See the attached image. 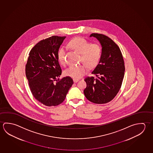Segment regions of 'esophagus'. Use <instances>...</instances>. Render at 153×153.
<instances>
[{
  "mask_svg": "<svg viewBox=\"0 0 153 153\" xmlns=\"http://www.w3.org/2000/svg\"><path fill=\"white\" fill-rule=\"evenodd\" d=\"M78 81V79H74V83H77Z\"/></svg>",
  "mask_w": 153,
  "mask_h": 153,
  "instance_id": "obj_1",
  "label": "esophagus"
}]
</instances>
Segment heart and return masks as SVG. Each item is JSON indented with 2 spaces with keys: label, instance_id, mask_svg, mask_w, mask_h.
<instances>
[{
  "label": "heart",
  "instance_id": "b5f03b06",
  "mask_svg": "<svg viewBox=\"0 0 153 153\" xmlns=\"http://www.w3.org/2000/svg\"><path fill=\"white\" fill-rule=\"evenodd\" d=\"M69 45L73 50L81 54L80 62L85 64L70 67L65 70V75L78 79L82 77L87 72V66L90 68H93L99 64L102 57V47L98 43H91L82 38L74 39L70 41ZM65 54L64 48H61L58 50L57 59L62 65L65 64Z\"/></svg>",
  "mask_w": 153,
  "mask_h": 153
}]
</instances>
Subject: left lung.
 I'll return each instance as SVG.
<instances>
[{
  "label": "left lung",
  "instance_id": "1",
  "mask_svg": "<svg viewBox=\"0 0 153 153\" xmlns=\"http://www.w3.org/2000/svg\"><path fill=\"white\" fill-rule=\"evenodd\" d=\"M102 46L99 64L92 71L96 76L86 77V87L84 94L89 101L105 104L111 101L120 90L125 74V63L118 45L106 35L92 33Z\"/></svg>",
  "mask_w": 153,
  "mask_h": 153
}]
</instances>
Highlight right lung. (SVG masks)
Segmentation results:
<instances>
[{
	"label": "right lung",
	"mask_w": 153,
	"mask_h": 153,
	"mask_svg": "<svg viewBox=\"0 0 153 153\" xmlns=\"http://www.w3.org/2000/svg\"><path fill=\"white\" fill-rule=\"evenodd\" d=\"M65 38L54 35L39 41L30 50L26 65L33 96L47 106L61 104L74 83L69 76L58 78L62 70L57 54Z\"/></svg>",
	"instance_id": "right-lung-1"
}]
</instances>
